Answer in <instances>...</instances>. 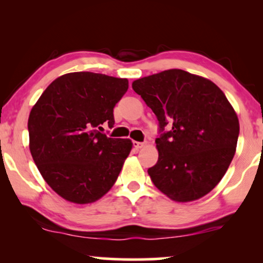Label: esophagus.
Masks as SVG:
<instances>
[{
	"label": "esophagus",
	"instance_id": "34e87169",
	"mask_svg": "<svg viewBox=\"0 0 263 263\" xmlns=\"http://www.w3.org/2000/svg\"><path fill=\"white\" fill-rule=\"evenodd\" d=\"M133 146H134L136 149H140V148H142L143 146H145V143H143V142H138V141H133Z\"/></svg>",
	"mask_w": 263,
	"mask_h": 263
}]
</instances>
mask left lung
Segmentation results:
<instances>
[{"label": "left lung", "mask_w": 263, "mask_h": 263, "mask_svg": "<svg viewBox=\"0 0 263 263\" xmlns=\"http://www.w3.org/2000/svg\"><path fill=\"white\" fill-rule=\"evenodd\" d=\"M133 89L159 123V157L148 168L153 184L177 202L213 190L231 164L239 135L238 118L221 89L181 69L139 79Z\"/></svg>", "instance_id": "1"}]
</instances>
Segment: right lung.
Instances as JSON below:
<instances>
[{
    "instance_id": "obj_1",
    "label": "right lung",
    "mask_w": 263,
    "mask_h": 263,
    "mask_svg": "<svg viewBox=\"0 0 263 263\" xmlns=\"http://www.w3.org/2000/svg\"><path fill=\"white\" fill-rule=\"evenodd\" d=\"M127 79L78 71L57 78L28 117L30 151L45 182L64 200L91 203L115 184L132 149L129 139L107 138Z\"/></svg>"
}]
</instances>
